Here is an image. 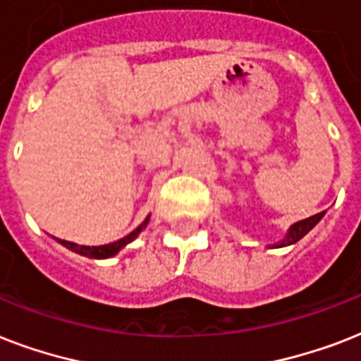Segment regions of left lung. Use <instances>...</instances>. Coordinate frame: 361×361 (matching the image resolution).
<instances>
[{
  "label": "left lung",
  "mask_w": 361,
  "mask_h": 361,
  "mask_svg": "<svg viewBox=\"0 0 361 361\" xmlns=\"http://www.w3.org/2000/svg\"><path fill=\"white\" fill-rule=\"evenodd\" d=\"M324 217V212L322 214H317V215H311V217H307V219H302V221H298V223H294V225H290V228L286 231L285 238L281 241H277V243H274V245H268V247H286V245H294L296 241L302 240L305 234H307L311 228H313L317 223H319L320 219Z\"/></svg>",
  "instance_id": "8db88e82"
}]
</instances>
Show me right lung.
I'll list each match as a JSON object with an SVG mask.
<instances>
[{
	"label": "right lung",
	"instance_id": "obj_1",
	"mask_svg": "<svg viewBox=\"0 0 361 361\" xmlns=\"http://www.w3.org/2000/svg\"><path fill=\"white\" fill-rule=\"evenodd\" d=\"M147 223H149V215H147L146 219H144V223H142L140 226H136L135 231L130 232V234H127L125 238H121V240L118 241H112V243H106V245H78V243H73V241H67V240H56L61 243L63 247H67V249H71V251L78 252V255H82V257H87V258H97V260H101V258H110L114 257V255H118V252L123 249L127 243H130V241L135 240L138 234H140L144 228L147 226Z\"/></svg>",
	"mask_w": 361,
	"mask_h": 361
}]
</instances>
